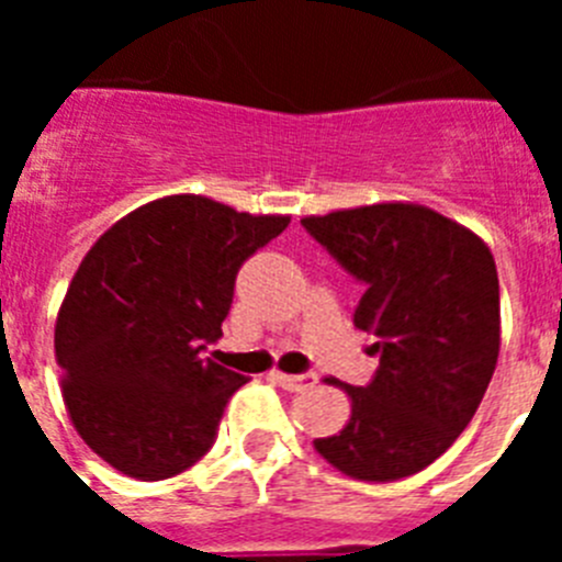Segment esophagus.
Instances as JSON below:
<instances>
[{"label":"esophagus","mask_w":562,"mask_h":562,"mask_svg":"<svg viewBox=\"0 0 562 562\" xmlns=\"http://www.w3.org/2000/svg\"><path fill=\"white\" fill-rule=\"evenodd\" d=\"M272 376H276L278 385H281V389H286V391H306L317 382L315 371H306V374H281V371H276Z\"/></svg>","instance_id":"esophagus-1"}]
</instances>
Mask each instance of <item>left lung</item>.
Returning a JSON list of instances; mask_svg holds the SVG:
<instances>
[{
    "instance_id": "1",
    "label": "left lung",
    "mask_w": 562,
    "mask_h": 562,
    "mask_svg": "<svg viewBox=\"0 0 562 562\" xmlns=\"http://www.w3.org/2000/svg\"><path fill=\"white\" fill-rule=\"evenodd\" d=\"M362 284L355 326L376 337L369 385H346V428L315 450L360 481H396L470 425L501 349L498 272L475 233L422 205L382 202L301 220ZM337 382V380H331Z\"/></svg>"
}]
</instances>
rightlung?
Instances as JSON below:
<instances>
[{"label": "right lung", "instance_id": "obj_1", "mask_svg": "<svg viewBox=\"0 0 562 562\" xmlns=\"http://www.w3.org/2000/svg\"><path fill=\"white\" fill-rule=\"evenodd\" d=\"M286 225L180 193L114 222L83 256L56 360L72 425L114 470L171 479L213 448L247 376L200 355L222 337L241 265Z\"/></svg>", "mask_w": 562, "mask_h": 562}]
</instances>
